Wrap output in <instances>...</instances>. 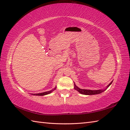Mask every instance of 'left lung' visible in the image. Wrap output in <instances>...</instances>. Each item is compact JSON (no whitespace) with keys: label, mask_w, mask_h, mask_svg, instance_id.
I'll list each match as a JSON object with an SVG mask.
<instances>
[{"label":"left lung","mask_w":130,"mask_h":130,"mask_svg":"<svg viewBox=\"0 0 130 130\" xmlns=\"http://www.w3.org/2000/svg\"><path fill=\"white\" fill-rule=\"evenodd\" d=\"M112 82H111L108 85V87L110 85L112 84ZM74 89L76 90L78 92H79L80 93L82 94H85V95H94V94H100L102 92H103L104 90H87V89H80L78 87L76 86L75 85L74 86Z\"/></svg>","instance_id":"1"}]
</instances>
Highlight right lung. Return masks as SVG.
I'll use <instances>...</instances> for the list:
<instances>
[{
    "label": "right lung",
    "instance_id": "obj_1",
    "mask_svg": "<svg viewBox=\"0 0 130 130\" xmlns=\"http://www.w3.org/2000/svg\"><path fill=\"white\" fill-rule=\"evenodd\" d=\"M55 89H56V88H55V89L54 90H55ZM54 90H50V91H48V92H43V93H37V94H32L33 95H39V96H43V95H47V94H48L51 93L52 91H53Z\"/></svg>",
    "mask_w": 130,
    "mask_h": 130
}]
</instances>
